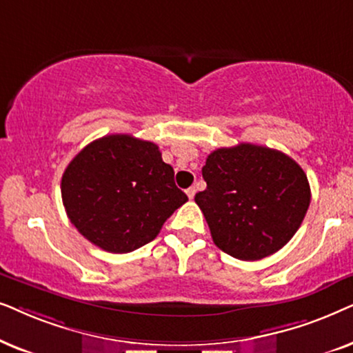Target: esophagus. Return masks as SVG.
Listing matches in <instances>:
<instances>
[{"label":"esophagus","instance_id":"1","mask_svg":"<svg viewBox=\"0 0 353 353\" xmlns=\"http://www.w3.org/2000/svg\"><path fill=\"white\" fill-rule=\"evenodd\" d=\"M185 194H187V196H189V199L192 200V199H194V196H195V194H196V189H195V187H189V189L185 190Z\"/></svg>","mask_w":353,"mask_h":353}]
</instances>
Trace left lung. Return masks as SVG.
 Returning <instances> with one entry per match:
<instances>
[{
  "mask_svg": "<svg viewBox=\"0 0 353 353\" xmlns=\"http://www.w3.org/2000/svg\"><path fill=\"white\" fill-rule=\"evenodd\" d=\"M195 195L216 247L255 261L281 250L307 214L310 184L292 158L261 145L239 143L208 154Z\"/></svg>",
  "mask_w": 353,
  "mask_h": 353,
  "instance_id": "1",
  "label": "left lung"
}]
</instances>
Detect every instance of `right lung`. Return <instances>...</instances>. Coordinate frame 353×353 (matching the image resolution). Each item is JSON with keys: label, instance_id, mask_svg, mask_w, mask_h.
<instances>
[{"label": "right lung", "instance_id": "1", "mask_svg": "<svg viewBox=\"0 0 353 353\" xmlns=\"http://www.w3.org/2000/svg\"><path fill=\"white\" fill-rule=\"evenodd\" d=\"M61 196L77 231L93 245L129 253L152 242L187 195L158 145L128 134L88 143L68 164Z\"/></svg>", "mask_w": 353, "mask_h": 353}]
</instances>
